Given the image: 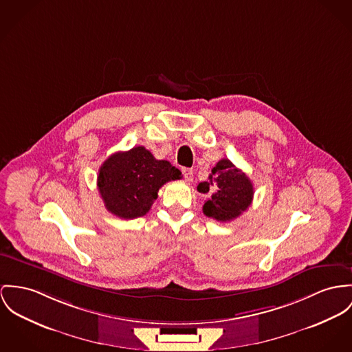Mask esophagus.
<instances>
[{
  "label": "esophagus",
  "mask_w": 352,
  "mask_h": 352,
  "mask_svg": "<svg viewBox=\"0 0 352 352\" xmlns=\"http://www.w3.org/2000/svg\"><path fill=\"white\" fill-rule=\"evenodd\" d=\"M182 174H184V178L186 182H190L192 179V170L188 168V167H184L182 168Z\"/></svg>",
  "instance_id": "esophagus-1"
}]
</instances>
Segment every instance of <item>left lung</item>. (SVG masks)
Returning <instances> with one entry per match:
<instances>
[{"label":"left lung","instance_id":"1","mask_svg":"<svg viewBox=\"0 0 352 352\" xmlns=\"http://www.w3.org/2000/svg\"><path fill=\"white\" fill-rule=\"evenodd\" d=\"M209 182H201L197 190L209 192L214 186V192L205 201L204 214L217 221H230L241 216L252 204L253 185L246 174L229 160H221L212 170Z\"/></svg>","mask_w":352,"mask_h":352}]
</instances>
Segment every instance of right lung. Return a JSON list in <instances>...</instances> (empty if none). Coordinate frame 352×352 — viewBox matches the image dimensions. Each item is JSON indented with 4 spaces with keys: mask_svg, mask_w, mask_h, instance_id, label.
<instances>
[{
    "mask_svg": "<svg viewBox=\"0 0 352 352\" xmlns=\"http://www.w3.org/2000/svg\"><path fill=\"white\" fill-rule=\"evenodd\" d=\"M182 173L168 161H158L143 146L109 157L98 175V189L109 213L133 219L144 216L166 182Z\"/></svg>",
    "mask_w": 352,
    "mask_h": 352,
    "instance_id": "right-lung-1",
    "label": "right lung"
}]
</instances>
